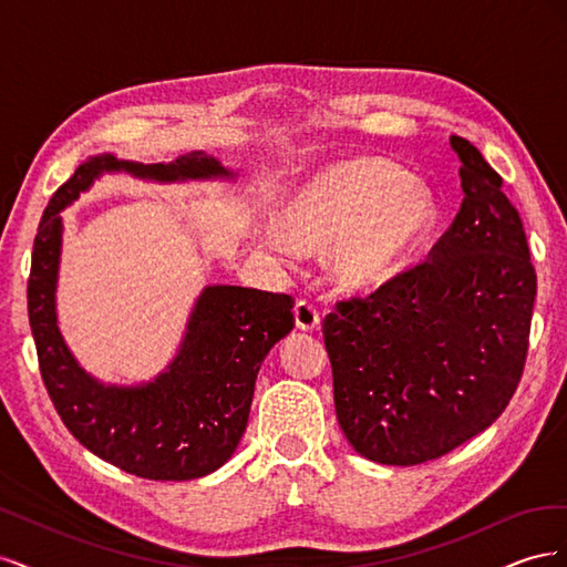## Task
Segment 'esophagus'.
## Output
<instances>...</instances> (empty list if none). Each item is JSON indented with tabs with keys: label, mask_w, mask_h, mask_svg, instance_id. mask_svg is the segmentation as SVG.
<instances>
[{
	"label": "esophagus",
	"mask_w": 567,
	"mask_h": 567,
	"mask_svg": "<svg viewBox=\"0 0 567 567\" xmlns=\"http://www.w3.org/2000/svg\"><path fill=\"white\" fill-rule=\"evenodd\" d=\"M293 315H296V326H298L300 331H317L319 326H321V319H319L317 307H315V305H310V302L300 300V302L296 305Z\"/></svg>",
	"instance_id": "1"
}]
</instances>
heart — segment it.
<instances>
[{"mask_svg": "<svg viewBox=\"0 0 567 567\" xmlns=\"http://www.w3.org/2000/svg\"><path fill=\"white\" fill-rule=\"evenodd\" d=\"M284 229L265 231V248L290 260L296 246L329 250V274L348 293L392 284L423 250L437 225L427 188L394 163L362 158L312 177L284 205Z\"/></svg>", "mask_w": 567, "mask_h": 567, "instance_id": "heart-1", "label": "heart"}]
</instances>
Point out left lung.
Wrapping results in <instances>:
<instances>
[{
    "instance_id": "8db88e82",
    "label": "left lung",
    "mask_w": 567,
    "mask_h": 567,
    "mask_svg": "<svg viewBox=\"0 0 567 567\" xmlns=\"http://www.w3.org/2000/svg\"><path fill=\"white\" fill-rule=\"evenodd\" d=\"M463 203L423 265L323 319L333 400L354 452L419 466L483 433L516 392L537 274L518 210L471 142Z\"/></svg>"
}]
</instances>
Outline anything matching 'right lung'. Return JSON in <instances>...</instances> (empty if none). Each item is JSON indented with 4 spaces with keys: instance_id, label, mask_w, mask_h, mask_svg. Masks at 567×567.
<instances>
[{
    "instance_id": "obj_1",
    "label": "right lung",
    "mask_w": 567,
    "mask_h": 567,
    "mask_svg": "<svg viewBox=\"0 0 567 567\" xmlns=\"http://www.w3.org/2000/svg\"><path fill=\"white\" fill-rule=\"evenodd\" d=\"M104 173L156 182L234 177L203 151L167 165L101 153L56 188L38 227L28 279V317L42 381L68 431L99 458L148 480L203 477L225 466L241 442L257 371L267 352L293 331L296 302L257 288L208 286L188 317L177 357L163 373L142 385L96 381L59 331V213Z\"/></svg>"
}]
</instances>
